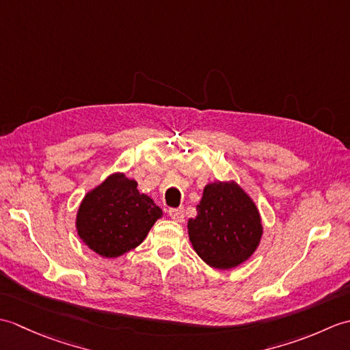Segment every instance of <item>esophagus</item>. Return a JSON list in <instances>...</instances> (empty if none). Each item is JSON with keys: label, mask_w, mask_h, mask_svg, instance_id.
Masks as SVG:
<instances>
[{"label": "esophagus", "mask_w": 350, "mask_h": 350, "mask_svg": "<svg viewBox=\"0 0 350 350\" xmlns=\"http://www.w3.org/2000/svg\"><path fill=\"white\" fill-rule=\"evenodd\" d=\"M168 213H170V217L177 222H182L185 219V209H183V207H170Z\"/></svg>", "instance_id": "esophagus-1"}]
</instances>
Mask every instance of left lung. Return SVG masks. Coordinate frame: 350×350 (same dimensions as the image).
Returning a JSON list of instances; mask_svg holds the SVG:
<instances>
[{
	"label": "left lung",
	"mask_w": 350,
	"mask_h": 350,
	"mask_svg": "<svg viewBox=\"0 0 350 350\" xmlns=\"http://www.w3.org/2000/svg\"><path fill=\"white\" fill-rule=\"evenodd\" d=\"M262 232L254 202L234 182L206 185L197 217L188 221L192 247L217 269L245 262L256 251Z\"/></svg>",
	"instance_id": "left-lung-1"
}]
</instances>
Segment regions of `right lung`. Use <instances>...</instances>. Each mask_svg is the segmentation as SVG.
Masks as SVG:
<instances>
[{
	"mask_svg": "<svg viewBox=\"0 0 350 350\" xmlns=\"http://www.w3.org/2000/svg\"><path fill=\"white\" fill-rule=\"evenodd\" d=\"M137 187L124 174H113L88 192L79 206L78 234L102 257H118L138 247L162 217L161 207L139 194Z\"/></svg>",
	"mask_w": 350,
	"mask_h": 350,
	"instance_id": "obj_1",
	"label": "right lung"
}]
</instances>
